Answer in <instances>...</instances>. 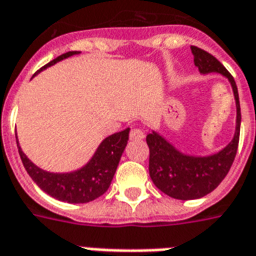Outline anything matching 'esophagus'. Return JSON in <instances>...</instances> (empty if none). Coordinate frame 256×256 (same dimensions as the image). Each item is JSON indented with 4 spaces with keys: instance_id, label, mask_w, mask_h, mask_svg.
Masks as SVG:
<instances>
[{
    "instance_id": "34e87169",
    "label": "esophagus",
    "mask_w": 256,
    "mask_h": 256,
    "mask_svg": "<svg viewBox=\"0 0 256 256\" xmlns=\"http://www.w3.org/2000/svg\"><path fill=\"white\" fill-rule=\"evenodd\" d=\"M143 138H144V132L139 128H132L131 132H130V139H132V140H140Z\"/></svg>"
}]
</instances>
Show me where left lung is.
<instances>
[{
    "label": "left lung",
    "mask_w": 256,
    "mask_h": 256,
    "mask_svg": "<svg viewBox=\"0 0 256 256\" xmlns=\"http://www.w3.org/2000/svg\"><path fill=\"white\" fill-rule=\"evenodd\" d=\"M194 56V64L202 74L219 73L229 80L236 99V132L232 142L220 152L211 156H189L172 146L166 139L152 132L146 136L150 157L148 174L158 189L176 200H194L201 198L212 190L216 189L228 175L234 161L238 139H240L241 112L238 102L237 85L232 74L224 68L220 62L197 46H190Z\"/></svg>",
    "instance_id": "obj_1"
}]
</instances>
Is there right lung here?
<instances>
[{"label":"right lung","instance_id":"right-lung-1","mask_svg":"<svg viewBox=\"0 0 256 256\" xmlns=\"http://www.w3.org/2000/svg\"><path fill=\"white\" fill-rule=\"evenodd\" d=\"M77 54H80L78 50H72L58 56L48 64L41 67L37 73ZM128 136H130V128L103 139V142L96 148L92 158L82 168L67 174H54L38 168L22 152L19 142H18V148L27 174L37 183L40 189L44 190L46 194H50L56 200L66 201L72 204H84L106 193L118 166L120 158L128 143Z\"/></svg>","mask_w":256,"mask_h":256}]
</instances>
